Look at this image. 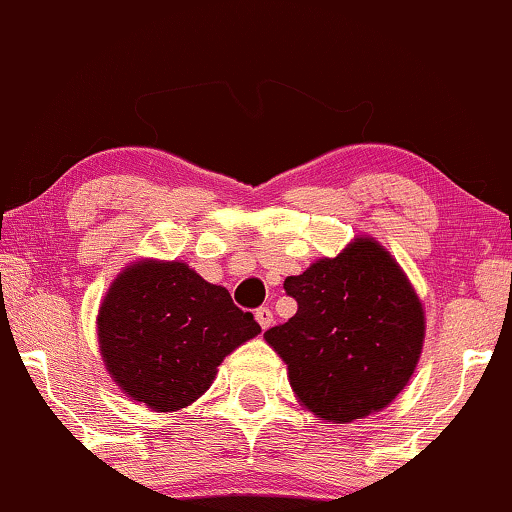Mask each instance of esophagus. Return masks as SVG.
<instances>
[{
  "label": "esophagus",
  "instance_id": "esophagus-1",
  "mask_svg": "<svg viewBox=\"0 0 512 512\" xmlns=\"http://www.w3.org/2000/svg\"><path fill=\"white\" fill-rule=\"evenodd\" d=\"M255 320L259 322V327H262V329H269V327L273 325V313H271V308H266V306L257 308V311H255Z\"/></svg>",
  "mask_w": 512,
  "mask_h": 512
}]
</instances>
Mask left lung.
Segmentation results:
<instances>
[{"label": "left lung", "mask_w": 512, "mask_h": 512, "mask_svg": "<svg viewBox=\"0 0 512 512\" xmlns=\"http://www.w3.org/2000/svg\"><path fill=\"white\" fill-rule=\"evenodd\" d=\"M297 313L264 331L301 406L327 422L378 413L408 385L424 343V308L401 266L359 236L285 278Z\"/></svg>", "instance_id": "left-lung-1"}]
</instances>
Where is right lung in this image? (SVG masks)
<instances>
[{
    "mask_svg": "<svg viewBox=\"0 0 512 512\" xmlns=\"http://www.w3.org/2000/svg\"><path fill=\"white\" fill-rule=\"evenodd\" d=\"M259 331L225 287L176 259L129 264L97 315L106 371L127 397L160 413L197 401L222 359Z\"/></svg>",
    "mask_w": 512,
    "mask_h": 512,
    "instance_id": "add662e5",
    "label": "right lung"
}]
</instances>
